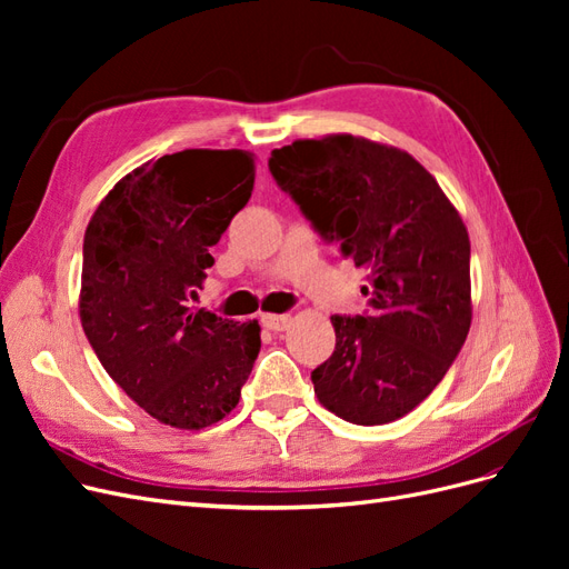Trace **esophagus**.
<instances>
[{
    "mask_svg": "<svg viewBox=\"0 0 569 569\" xmlns=\"http://www.w3.org/2000/svg\"><path fill=\"white\" fill-rule=\"evenodd\" d=\"M261 322H263V327H268L270 332H284L291 318L289 316H263Z\"/></svg>",
    "mask_w": 569,
    "mask_h": 569,
    "instance_id": "esophagus-1",
    "label": "esophagus"
}]
</instances>
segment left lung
I'll use <instances>...</instances> for the list:
<instances>
[{
	"label": "left lung",
	"mask_w": 569,
	"mask_h": 569,
	"mask_svg": "<svg viewBox=\"0 0 569 569\" xmlns=\"http://www.w3.org/2000/svg\"><path fill=\"white\" fill-rule=\"evenodd\" d=\"M268 166L327 242L368 272V313L332 316L335 353L311 372L318 401L353 425L403 418L470 332L462 218L408 151L366 137L297 140L272 149Z\"/></svg>",
	"instance_id": "left-lung-1"
}]
</instances>
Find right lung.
<instances>
[{
	"mask_svg": "<svg viewBox=\"0 0 569 569\" xmlns=\"http://www.w3.org/2000/svg\"><path fill=\"white\" fill-rule=\"evenodd\" d=\"M251 189L249 151L166 153L118 180L84 230L82 330L111 380L163 425L230 416L261 351L256 320L192 308Z\"/></svg>",
	"mask_w": 569,
	"mask_h": 569,
	"instance_id": "obj_1",
	"label": "right lung"
}]
</instances>
